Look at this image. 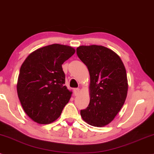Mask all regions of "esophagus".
Segmentation results:
<instances>
[{
  "label": "esophagus",
  "mask_w": 154,
  "mask_h": 154,
  "mask_svg": "<svg viewBox=\"0 0 154 154\" xmlns=\"http://www.w3.org/2000/svg\"><path fill=\"white\" fill-rule=\"evenodd\" d=\"M74 94H75V95H78L79 92V88H75L74 89Z\"/></svg>",
  "instance_id": "34e87169"
}]
</instances>
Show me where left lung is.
<instances>
[{"label": "left lung", "instance_id": "1", "mask_svg": "<svg viewBox=\"0 0 154 154\" xmlns=\"http://www.w3.org/2000/svg\"><path fill=\"white\" fill-rule=\"evenodd\" d=\"M77 54L90 76V103L80 110L81 116L89 125L105 126L114 119L126 99L125 68L117 54L103 46H80Z\"/></svg>", "mask_w": 154, "mask_h": 154}]
</instances>
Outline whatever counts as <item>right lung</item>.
I'll return each mask as SVG.
<instances>
[{"label":"right lung","mask_w":154,"mask_h":154,"mask_svg":"<svg viewBox=\"0 0 154 154\" xmlns=\"http://www.w3.org/2000/svg\"><path fill=\"white\" fill-rule=\"evenodd\" d=\"M75 50L54 44L36 49L28 56L20 69L17 92L23 110L39 124L56 120L69 102L72 92L65 84L62 64Z\"/></svg>","instance_id":"obj_1"}]
</instances>
